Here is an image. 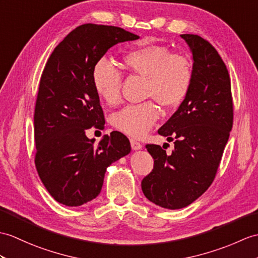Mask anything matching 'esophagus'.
Returning a JSON list of instances; mask_svg holds the SVG:
<instances>
[{"mask_svg":"<svg viewBox=\"0 0 258 258\" xmlns=\"http://www.w3.org/2000/svg\"><path fill=\"white\" fill-rule=\"evenodd\" d=\"M131 146H132V149H134V151H139V149L143 147L142 144L135 140H131Z\"/></svg>","mask_w":258,"mask_h":258,"instance_id":"1","label":"esophagus"}]
</instances>
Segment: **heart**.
<instances>
[{"mask_svg":"<svg viewBox=\"0 0 258 258\" xmlns=\"http://www.w3.org/2000/svg\"><path fill=\"white\" fill-rule=\"evenodd\" d=\"M130 73L146 79V97L154 98L164 107L182 103L192 82V67L189 59L179 53H170L167 47L143 45L127 50L122 57ZM122 76L110 61L100 60L92 70V83L99 98L106 104L119 100ZM159 113L153 102L128 105L113 117V124L123 133L142 137L152 128Z\"/></svg>","mask_w":258,"mask_h":258,"instance_id":"obj_1","label":"heart"}]
</instances>
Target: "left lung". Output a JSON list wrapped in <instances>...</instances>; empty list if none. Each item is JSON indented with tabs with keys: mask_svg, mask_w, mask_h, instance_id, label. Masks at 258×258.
Returning <instances> with one entry per match:
<instances>
[{
	"mask_svg": "<svg viewBox=\"0 0 258 258\" xmlns=\"http://www.w3.org/2000/svg\"><path fill=\"white\" fill-rule=\"evenodd\" d=\"M180 36L192 53V82L158 130L167 141L175 140V149L167 155L159 145H146L154 169L142 181L147 199L170 210L189 206L210 187L233 125L231 80L222 58L200 36Z\"/></svg>",
	"mask_w": 258,
	"mask_h": 258,
	"instance_id": "left-lung-1",
	"label": "left lung"
}]
</instances>
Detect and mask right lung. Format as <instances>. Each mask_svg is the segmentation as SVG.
Instances as JSON below:
<instances>
[{
  "label": "right lung",
  "instance_id": "add662e5",
  "mask_svg": "<svg viewBox=\"0 0 258 258\" xmlns=\"http://www.w3.org/2000/svg\"><path fill=\"white\" fill-rule=\"evenodd\" d=\"M137 35L115 26L83 24L59 44L45 66L36 100L35 165L57 202L79 207L93 200L106 168L126 156L131 144L117 131L98 146L88 128H103L104 115L92 83V70L111 47Z\"/></svg>",
  "mask_w": 258,
  "mask_h": 258
}]
</instances>
